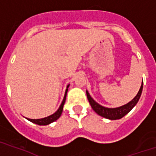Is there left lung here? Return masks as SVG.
I'll return each mask as SVG.
<instances>
[{"label": "left lung", "instance_id": "left-lung-1", "mask_svg": "<svg viewBox=\"0 0 156 156\" xmlns=\"http://www.w3.org/2000/svg\"><path fill=\"white\" fill-rule=\"evenodd\" d=\"M142 88H143V81L142 82V84H141V87H140L139 91H138V93L137 94V95H136L129 102H128L127 104L123 105L121 107H115V108H109V107H103L102 105L98 104V103L96 101H94V98L90 96V94H89V92L87 91V90L86 95L87 98H88V100H89V104H90L91 107L93 108V110H94L98 115H99L100 116L104 117L106 119L114 120V119H121L122 117H124L125 115L128 114V113L136 106V104H137V102H138V100H139L140 97H141V94H142Z\"/></svg>", "mask_w": 156, "mask_h": 156}]
</instances>
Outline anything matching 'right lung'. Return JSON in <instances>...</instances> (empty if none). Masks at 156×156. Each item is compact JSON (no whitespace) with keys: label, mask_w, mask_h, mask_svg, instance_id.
<instances>
[{"label":"right lung","mask_w":156,"mask_h":156,"mask_svg":"<svg viewBox=\"0 0 156 156\" xmlns=\"http://www.w3.org/2000/svg\"><path fill=\"white\" fill-rule=\"evenodd\" d=\"M70 84H68L67 86V89H66V91H65V94L64 98H63V100L62 102L60 107L56 112H54V114L50 115L49 116L44 117V118H41V119H28V118H26L27 120L29 121L32 122L36 124H38V125H47V124H49L54 122L55 120L58 119L59 117L61 116L62 112V110H63V106H64L65 101H66V97H67V90H68V87H69Z\"/></svg>","instance_id":"obj_1"}]
</instances>
